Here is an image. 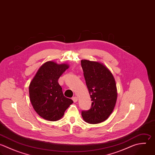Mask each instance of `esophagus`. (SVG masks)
Masks as SVG:
<instances>
[{"mask_svg": "<svg viewBox=\"0 0 155 155\" xmlns=\"http://www.w3.org/2000/svg\"><path fill=\"white\" fill-rule=\"evenodd\" d=\"M72 100L74 102H76L78 101V97L76 96H74V97H72Z\"/></svg>", "mask_w": 155, "mask_h": 155, "instance_id": "34e87169", "label": "esophagus"}]
</instances>
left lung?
Returning a JSON list of instances; mask_svg holds the SVG:
<instances>
[{"instance_id":"1","label":"left lung","mask_w":155,"mask_h":155,"mask_svg":"<svg viewBox=\"0 0 155 155\" xmlns=\"http://www.w3.org/2000/svg\"><path fill=\"white\" fill-rule=\"evenodd\" d=\"M81 66L91 103L88 110H82L84 120L92 124L105 120L112 113L117 99V90L113 74L102 64L87 60Z\"/></svg>"}]
</instances>
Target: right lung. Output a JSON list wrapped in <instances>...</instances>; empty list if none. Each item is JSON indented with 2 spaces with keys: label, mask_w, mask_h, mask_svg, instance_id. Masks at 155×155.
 I'll return each mask as SVG.
<instances>
[{
  "label": "right lung",
  "mask_w": 155,
  "mask_h": 155,
  "mask_svg": "<svg viewBox=\"0 0 155 155\" xmlns=\"http://www.w3.org/2000/svg\"><path fill=\"white\" fill-rule=\"evenodd\" d=\"M68 68L67 64L48 61L42 65L29 86L31 104L44 119L56 121L60 119L73 101L64 96L58 79Z\"/></svg>",
  "instance_id": "obj_1"
}]
</instances>
